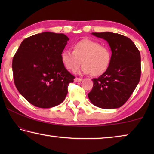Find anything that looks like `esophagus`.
<instances>
[{"instance_id":"esophagus-1","label":"esophagus","mask_w":154,"mask_h":154,"mask_svg":"<svg viewBox=\"0 0 154 154\" xmlns=\"http://www.w3.org/2000/svg\"><path fill=\"white\" fill-rule=\"evenodd\" d=\"M82 79H81V78H78V77L75 78V79H74L75 82H82Z\"/></svg>"}]
</instances>
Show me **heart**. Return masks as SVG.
<instances>
[{
  "instance_id": "1",
  "label": "heart",
  "mask_w": 154,
  "mask_h": 154,
  "mask_svg": "<svg viewBox=\"0 0 154 154\" xmlns=\"http://www.w3.org/2000/svg\"><path fill=\"white\" fill-rule=\"evenodd\" d=\"M64 66L70 71L74 72L83 64L82 71L93 76L103 74L109 66L111 52L108 48L100 43L90 39L78 41L73 46V51L64 49L61 54Z\"/></svg>"
}]
</instances>
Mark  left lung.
<instances>
[{
	"instance_id": "obj_1",
	"label": "left lung",
	"mask_w": 154,
	"mask_h": 154,
	"mask_svg": "<svg viewBox=\"0 0 154 154\" xmlns=\"http://www.w3.org/2000/svg\"><path fill=\"white\" fill-rule=\"evenodd\" d=\"M92 35L107 41L112 54L107 70L92 79L93 88L88 98L98 107L119 108L128 100L139 82L140 51L132 40L119 34L105 32Z\"/></svg>"
}]
</instances>
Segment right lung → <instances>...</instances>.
Returning <instances> with one entry per match:
<instances>
[{
    "label": "right lung",
    "instance_id": "add662e5",
    "mask_svg": "<svg viewBox=\"0 0 154 154\" xmlns=\"http://www.w3.org/2000/svg\"><path fill=\"white\" fill-rule=\"evenodd\" d=\"M69 38L45 32L22 41L13 58L15 86L34 106L50 108L64 101L75 77L65 69L61 54Z\"/></svg>",
    "mask_w": 154,
    "mask_h": 154
}]
</instances>
